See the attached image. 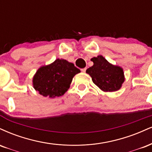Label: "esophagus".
I'll return each mask as SVG.
<instances>
[{
    "label": "esophagus",
    "mask_w": 152,
    "mask_h": 152,
    "mask_svg": "<svg viewBox=\"0 0 152 152\" xmlns=\"http://www.w3.org/2000/svg\"><path fill=\"white\" fill-rule=\"evenodd\" d=\"M86 69H87V68H86V67H85V68L81 69V71H82V72H86Z\"/></svg>",
    "instance_id": "obj_1"
}]
</instances>
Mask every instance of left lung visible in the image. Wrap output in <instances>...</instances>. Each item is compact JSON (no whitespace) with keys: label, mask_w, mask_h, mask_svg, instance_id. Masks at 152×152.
<instances>
[{"label":"left lung","mask_w":152,"mask_h":152,"mask_svg":"<svg viewBox=\"0 0 152 152\" xmlns=\"http://www.w3.org/2000/svg\"><path fill=\"white\" fill-rule=\"evenodd\" d=\"M91 61L94 65L89 67L86 72L99 89L104 92H115L121 88L124 82L122 67L112 65L102 55L94 57Z\"/></svg>","instance_id":"1"}]
</instances>
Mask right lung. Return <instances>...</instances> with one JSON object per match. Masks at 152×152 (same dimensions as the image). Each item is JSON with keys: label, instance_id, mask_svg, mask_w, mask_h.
Listing matches in <instances>:
<instances>
[{"label": "right lung", "instance_id": "add662e5", "mask_svg": "<svg viewBox=\"0 0 152 152\" xmlns=\"http://www.w3.org/2000/svg\"><path fill=\"white\" fill-rule=\"evenodd\" d=\"M79 72L80 70L73 63L57 59L50 65L37 69L33 79V87L44 97H60L67 92L72 78Z\"/></svg>", "mask_w": 152, "mask_h": 152}]
</instances>
